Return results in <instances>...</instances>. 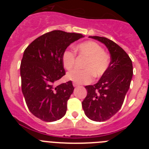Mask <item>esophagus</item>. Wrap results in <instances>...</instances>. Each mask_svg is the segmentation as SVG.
Wrapping results in <instances>:
<instances>
[{"instance_id": "34e87169", "label": "esophagus", "mask_w": 149, "mask_h": 149, "mask_svg": "<svg viewBox=\"0 0 149 149\" xmlns=\"http://www.w3.org/2000/svg\"><path fill=\"white\" fill-rule=\"evenodd\" d=\"M73 86H74V87H76V86H78V84H75V83H73Z\"/></svg>"}]
</instances>
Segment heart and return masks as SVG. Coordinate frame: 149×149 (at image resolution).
I'll return each instance as SVG.
<instances>
[{"mask_svg":"<svg viewBox=\"0 0 149 149\" xmlns=\"http://www.w3.org/2000/svg\"><path fill=\"white\" fill-rule=\"evenodd\" d=\"M75 51L81 56L86 57L83 65V70L74 69L67 74V78L76 84H88L93 77L103 76L110 66V58L102 47L95 42L86 41L80 43ZM76 54L71 49H65L62 54V63L67 70H71L74 65Z\"/></svg>","mask_w":149,"mask_h":149,"instance_id":"heart-1","label":"heart"}]
</instances>
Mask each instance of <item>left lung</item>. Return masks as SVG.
Masks as SVG:
<instances>
[{"label": "left lung", "mask_w": 149, "mask_h": 149, "mask_svg": "<svg viewBox=\"0 0 149 149\" xmlns=\"http://www.w3.org/2000/svg\"><path fill=\"white\" fill-rule=\"evenodd\" d=\"M104 43L109 50L110 66L98 82L86 86V98L82 107L86 116L95 122H104L122 107L133 76L131 58L113 41L101 36H89Z\"/></svg>", "instance_id": "left-lung-1"}]
</instances>
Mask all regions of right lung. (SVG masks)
<instances>
[{"mask_svg":"<svg viewBox=\"0 0 149 149\" xmlns=\"http://www.w3.org/2000/svg\"><path fill=\"white\" fill-rule=\"evenodd\" d=\"M82 34L53 30L36 38L24 52L20 66L22 90L29 110L41 120L54 122L65 116L74 91L72 81L55 83L65 74L62 54Z\"/></svg>","mask_w":149,"mask_h":149,"instance_id":"add662e5","label":"right lung"}]
</instances>
